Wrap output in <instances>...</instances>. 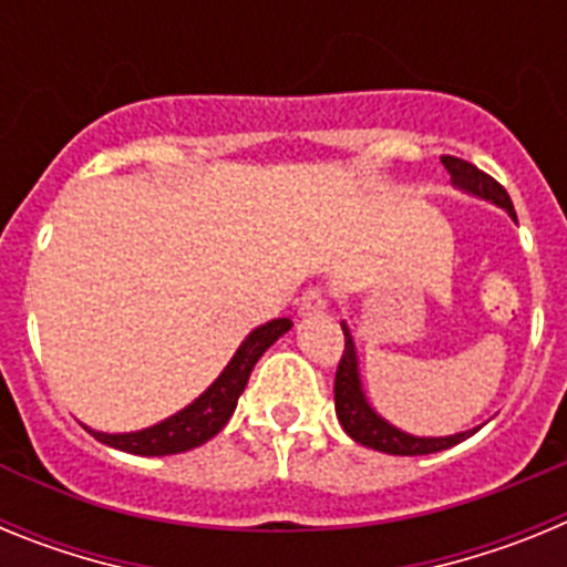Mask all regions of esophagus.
Listing matches in <instances>:
<instances>
[{"mask_svg":"<svg viewBox=\"0 0 567 567\" xmlns=\"http://www.w3.org/2000/svg\"><path fill=\"white\" fill-rule=\"evenodd\" d=\"M327 307H329L327 292H323V289H318V287H312V289H307V292H303V298H300L298 312L303 315V318H312V315L327 312Z\"/></svg>","mask_w":567,"mask_h":567,"instance_id":"obj_1","label":"esophagus"}]
</instances>
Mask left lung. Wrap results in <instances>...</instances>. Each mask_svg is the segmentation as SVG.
<instances>
[{"label": "left lung", "instance_id": "8db88e82", "mask_svg": "<svg viewBox=\"0 0 567 567\" xmlns=\"http://www.w3.org/2000/svg\"><path fill=\"white\" fill-rule=\"evenodd\" d=\"M443 167L452 173L454 187L463 189V193L468 195H477V198H483V202L497 204V207H503L505 213L517 221V213H514V204H511L508 193H505V189L491 178V175H485L483 169L463 162V158H454V155H443ZM340 327H343V334H346V349H343V358H340L338 374H334V412H338L343 432L349 434L354 443L383 454L417 457V454L445 452V449L463 443L465 437H471V434L477 432V429H468V432L449 434V437H417V434L403 432V429L392 425L385 417H380V414L372 409V403L365 400L363 383H360L358 349H354L352 332H349L346 323H340Z\"/></svg>", "mask_w": 567, "mask_h": 567}]
</instances>
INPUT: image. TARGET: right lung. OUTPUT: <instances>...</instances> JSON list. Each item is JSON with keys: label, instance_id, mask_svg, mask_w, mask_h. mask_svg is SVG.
Masks as SVG:
<instances>
[{"label": "right lung", "instance_id": "1", "mask_svg": "<svg viewBox=\"0 0 567 567\" xmlns=\"http://www.w3.org/2000/svg\"><path fill=\"white\" fill-rule=\"evenodd\" d=\"M292 329V320L278 318L269 320L264 327L252 329V332L244 338V343L238 346V352L233 354L224 372L213 380L207 392L198 394L189 405H184L182 412H175L173 417L162 420V423L142 429V432H124V434H107L96 432V429H87L99 443L110 445V449H118V452L138 454V457H164V454H182L195 449V445H204L207 440H213L215 434L221 432L227 420L233 417L238 398L247 389V380L252 374L255 363L269 346L287 334Z\"/></svg>", "mask_w": 567, "mask_h": 567}]
</instances>
